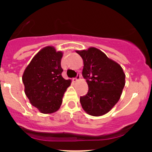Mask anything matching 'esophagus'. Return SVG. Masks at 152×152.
<instances>
[{
  "label": "esophagus",
  "instance_id": "obj_1",
  "mask_svg": "<svg viewBox=\"0 0 152 152\" xmlns=\"http://www.w3.org/2000/svg\"><path fill=\"white\" fill-rule=\"evenodd\" d=\"M80 78H81V74H78L77 76H76V77L74 78L73 80H74V82H76V81H78V80H80Z\"/></svg>",
  "mask_w": 152,
  "mask_h": 152
}]
</instances>
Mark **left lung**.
Segmentation results:
<instances>
[{"label": "left lung", "instance_id": "obj_1", "mask_svg": "<svg viewBox=\"0 0 152 152\" xmlns=\"http://www.w3.org/2000/svg\"><path fill=\"white\" fill-rule=\"evenodd\" d=\"M83 60L82 76L88 83V93L80 97L83 110L91 116L108 113L119 100L125 85V74L119 64L97 48L77 50Z\"/></svg>", "mask_w": 152, "mask_h": 152}]
</instances>
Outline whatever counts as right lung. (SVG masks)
<instances>
[{
  "mask_svg": "<svg viewBox=\"0 0 152 152\" xmlns=\"http://www.w3.org/2000/svg\"><path fill=\"white\" fill-rule=\"evenodd\" d=\"M62 52L52 46L40 50L23 75L25 94L31 104L43 114H51L60 108L71 80L62 77Z\"/></svg>",
  "mask_w": 152,
  "mask_h": 152,
  "instance_id": "right-lung-1",
  "label": "right lung"
}]
</instances>
